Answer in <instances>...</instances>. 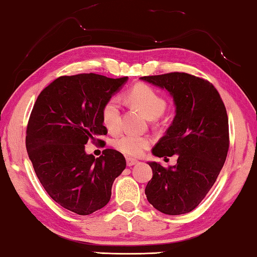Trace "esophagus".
<instances>
[{
    "label": "esophagus",
    "instance_id": "obj_1",
    "mask_svg": "<svg viewBox=\"0 0 257 257\" xmlns=\"http://www.w3.org/2000/svg\"><path fill=\"white\" fill-rule=\"evenodd\" d=\"M125 162H127L128 167H133V165L138 163V161L135 160V159H132V158H127V159H125Z\"/></svg>",
    "mask_w": 257,
    "mask_h": 257
}]
</instances>
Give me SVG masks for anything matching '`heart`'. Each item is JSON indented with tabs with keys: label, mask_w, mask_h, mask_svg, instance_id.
Instances as JSON below:
<instances>
[{
	"label": "heart",
	"mask_w": 257,
	"mask_h": 257,
	"mask_svg": "<svg viewBox=\"0 0 257 257\" xmlns=\"http://www.w3.org/2000/svg\"><path fill=\"white\" fill-rule=\"evenodd\" d=\"M129 99L150 119H156L164 112L167 102L149 85L137 84L128 93ZM103 124L108 132H116L121 123V102L111 97L102 108ZM151 145V139L136 135L124 134L113 141V146L128 156H139Z\"/></svg>",
	"instance_id": "obj_1"
}]
</instances>
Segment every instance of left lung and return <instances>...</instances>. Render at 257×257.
<instances>
[{"instance_id": "8db88e82", "label": "left lung", "mask_w": 257, "mask_h": 257, "mask_svg": "<svg viewBox=\"0 0 257 257\" xmlns=\"http://www.w3.org/2000/svg\"><path fill=\"white\" fill-rule=\"evenodd\" d=\"M141 79L167 90L176 106L172 123L152 153L178 155L177 164L165 169L149 162L153 178L145 188L147 201L164 214H185L206 196L227 159V110L214 86L198 77L171 72Z\"/></svg>"}]
</instances>
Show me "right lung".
<instances>
[{
    "label": "right lung",
    "mask_w": 257,
    "mask_h": 257,
    "mask_svg": "<svg viewBox=\"0 0 257 257\" xmlns=\"http://www.w3.org/2000/svg\"><path fill=\"white\" fill-rule=\"evenodd\" d=\"M127 80L96 73L59 77L38 95L30 114L26 149L36 176L52 199L79 215L106 205L125 169L120 152L106 149L95 159L85 145L107 134L102 108Z\"/></svg>",
    "instance_id": "obj_1"
}]
</instances>
